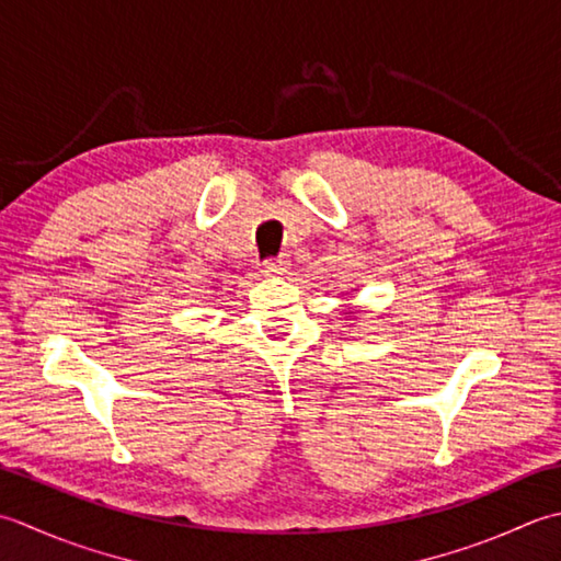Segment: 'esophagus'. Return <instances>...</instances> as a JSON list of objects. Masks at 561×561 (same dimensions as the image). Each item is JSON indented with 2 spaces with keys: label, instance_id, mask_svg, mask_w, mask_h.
Segmentation results:
<instances>
[{
  "label": "esophagus",
  "instance_id": "obj_1",
  "mask_svg": "<svg viewBox=\"0 0 561 561\" xmlns=\"http://www.w3.org/2000/svg\"><path fill=\"white\" fill-rule=\"evenodd\" d=\"M288 268H290V259L285 254H280L276 259H266L264 264H261V271H264L266 276H280V273H285Z\"/></svg>",
  "mask_w": 561,
  "mask_h": 561
}]
</instances>
